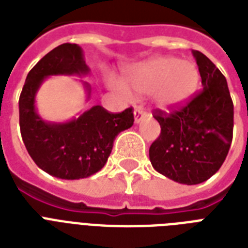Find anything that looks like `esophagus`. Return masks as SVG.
<instances>
[{
	"mask_svg": "<svg viewBox=\"0 0 248 248\" xmlns=\"http://www.w3.org/2000/svg\"><path fill=\"white\" fill-rule=\"evenodd\" d=\"M145 116H147V113H145V110H144L143 108H135V110H134V120H135V124H140V122L145 118Z\"/></svg>",
	"mask_w": 248,
	"mask_h": 248,
	"instance_id": "34e87169",
	"label": "esophagus"
}]
</instances>
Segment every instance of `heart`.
I'll list each match as a JSON object with an SVG mask.
<instances>
[{
	"instance_id": "b5f03b06",
	"label": "heart",
	"mask_w": 248,
	"mask_h": 248,
	"mask_svg": "<svg viewBox=\"0 0 248 248\" xmlns=\"http://www.w3.org/2000/svg\"><path fill=\"white\" fill-rule=\"evenodd\" d=\"M113 89L124 96L151 93L161 109H172L185 104L200 83L198 68L190 60L173 56H155L126 72V83L110 79Z\"/></svg>"
}]
</instances>
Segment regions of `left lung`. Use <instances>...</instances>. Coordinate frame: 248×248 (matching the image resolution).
Listing matches in <instances>:
<instances>
[{"label":"left lung","mask_w":248,"mask_h":248,"mask_svg":"<svg viewBox=\"0 0 248 248\" xmlns=\"http://www.w3.org/2000/svg\"><path fill=\"white\" fill-rule=\"evenodd\" d=\"M203 90L183 108L155 110L161 134L149 148L155 171L180 184L203 183L227 158L233 139V101L227 79L202 52L193 50Z\"/></svg>","instance_id":"8db88e82"}]
</instances>
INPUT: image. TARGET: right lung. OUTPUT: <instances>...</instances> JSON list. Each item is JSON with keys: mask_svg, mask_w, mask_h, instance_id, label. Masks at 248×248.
Returning <instances> with one entry per match:
<instances>
[{"mask_svg": "<svg viewBox=\"0 0 248 248\" xmlns=\"http://www.w3.org/2000/svg\"><path fill=\"white\" fill-rule=\"evenodd\" d=\"M89 72L82 48L76 44H63L31 69L21 90L19 124L25 148L41 170L59 179L77 180L100 171L116 136L134 124L132 108L109 113L100 105L62 124L41 118L36 109V93L46 77L86 76ZM83 86L89 99L90 85L83 82Z\"/></svg>", "mask_w": 248, "mask_h": 248, "instance_id": "right-lung-1", "label": "right lung"}]
</instances>
